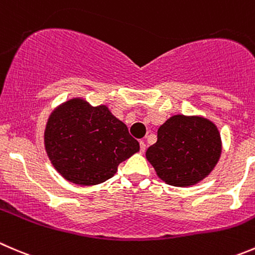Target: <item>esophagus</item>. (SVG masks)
I'll return each instance as SVG.
<instances>
[{
    "label": "esophagus",
    "instance_id": "obj_1",
    "mask_svg": "<svg viewBox=\"0 0 255 255\" xmlns=\"http://www.w3.org/2000/svg\"><path fill=\"white\" fill-rule=\"evenodd\" d=\"M145 150H146V143H145V141L141 140L140 141V151H141V152H143Z\"/></svg>",
    "mask_w": 255,
    "mask_h": 255
}]
</instances>
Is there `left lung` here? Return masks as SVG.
Wrapping results in <instances>:
<instances>
[{"mask_svg":"<svg viewBox=\"0 0 255 255\" xmlns=\"http://www.w3.org/2000/svg\"><path fill=\"white\" fill-rule=\"evenodd\" d=\"M221 152V135L211 120L173 115L158 128L146 158L167 185L187 187L210 175Z\"/></svg>","mask_w":255,"mask_h":255,"instance_id":"1","label":"left lung"}]
</instances>
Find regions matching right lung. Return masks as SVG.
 Segmentation results:
<instances>
[{"mask_svg":"<svg viewBox=\"0 0 255 255\" xmlns=\"http://www.w3.org/2000/svg\"><path fill=\"white\" fill-rule=\"evenodd\" d=\"M47 155L69 182L93 186L117 173L118 166L140 150L128 127L105 105L74 98L50 114L44 131Z\"/></svg>","mask_w":255,"mask_h":255,"instance_id":"add662e5","label":"right lung"}]
</instances>
